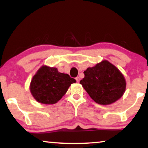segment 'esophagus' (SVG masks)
I'll return each mask as SVG.
<instances>
[{"instance_id":"1","label":"esophagus","mask_w":148,"mask_h":148,"mask_svg":"<svg viewBox=\"0 0 148 148\" xmlns=\"http://www.w3.org/2000/svg\"><path fill=\"white\" fill-rule=\"evenodd\" d=\"M76 79L77 82H79L80 81V78H79V77H76Z\"/></svg>"}]
</instances>
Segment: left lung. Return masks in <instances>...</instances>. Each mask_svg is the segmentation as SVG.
Wrapping results in <instances>:
<instances>
[{
  "mask_svg": "<svg viewBox=\"0 0 148 148\" xmlns=\"http://www.w3.org/2000/svg\"><path fill=\"white\" fill-rule=\"evenodd\" d=\"M84 73L85 77L79 84L97 103L111 104L123 95L126 89L125 77L107 60L89 67Z\"/></svg>",
  "mask_w": 148,
  "mask_h": 148,
  "instance_id": "obj_1",
  "label": "left lung"
}]
</instances>
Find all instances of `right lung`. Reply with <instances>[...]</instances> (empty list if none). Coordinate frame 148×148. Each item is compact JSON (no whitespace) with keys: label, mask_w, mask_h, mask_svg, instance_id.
Segmentation results:
<instances>
[{"label":"right lung","mask_w":148,"mask_h":148,"mask_svg":"<svg viewBox=\"0 0 148 148\" xmlns=\"http://www.w3.org/2000/svg\"><path fill=\"white\" fill-rule=\"evenodd\" d=\"M76 82V79L69 74L59 72L57 68L43 65L32 77L30 91L40 103L53 104L61 100L71 85Z\"/></svg>","instance_id":"right-lung-1"}]
</instances>
